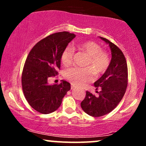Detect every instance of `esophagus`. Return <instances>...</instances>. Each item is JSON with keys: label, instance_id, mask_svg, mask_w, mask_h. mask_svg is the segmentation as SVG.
<instances>
[{"label": "esophagus", "instance_id": "esophagus-1", "mask_svg": "<svg viewBox=\"0 0 146 146\" xmlns=\"http://www.w3.org/2000/svg\"><path fill=\"white\" fill-rule=\"evenodd\" d=\"M73 88H75V85L71 84V89H73Z\"/></svg>", "mask_w": 146, "mask_h": 146}]
</instances>
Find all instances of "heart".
<instances>
[{
    "label": "heart",
    "mask_w": 146,
    "mask_h": 146,
    "mask_svg": "<svg viewBox=\"0 0 146 146\" xmlns=\"http://www.w3.org/2000/svg\"><path fill=\"white\" fill-rule=\"evenodd\" d=\"M77 48L80 51L85 53L88 56L86 66L88 68L73 67L67 70L64 73V77L73 84L82 86L93 80V73L102 74L106 71L109 66L110 59L106 52L102 51V47L93 41H83L76 44ZM74 48L71 45H68L63 50L61 56L62 63L65 66H68L72 64Z\"/></svg>",
    "instance_id": "b5f03b06"
}]
</instances>
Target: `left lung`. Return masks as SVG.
I'll return each instance as SVG.
<instances>
[{"label":"left lung","mask_w":146,"mask_h":146,"mask_svg":"<svg viewBox=\"0 0 146 146\" xmlns=\"http://www.w3.org/2000/svg\"><path fill=\"white\" fill-rule=\"evenodd\" d=\"M109 44L112 58L104 75L94 83L98 95L86 91L81 107L92 117H102L115 109L124 95L128 85V66L124 55L120 48L108 39L100 37Z\"/></svg>","instance_id":"1"}]
</instances>
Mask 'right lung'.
Here are the masks:
<instances>
[{"label":"right lung","instance_id":"add662e5","mask_svg":"<svg viewBox=\"0 0 146 146\" xmlns=\"http://www.w3.org/2000/svg\"><path fill=\"white\" fill-rule=\"evenodd\" d=\"M75 37L62 31L53 33L38 42L29 52L22 73V87L29 104L38 113L49 114L60 106L71 84L62 80L50 85L48 80L58 74L63 50Z\"/></svg>","mask_w":146,"mask_h":146}]
</instances>
